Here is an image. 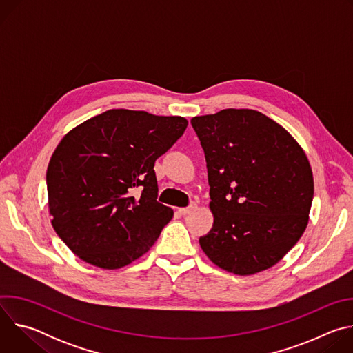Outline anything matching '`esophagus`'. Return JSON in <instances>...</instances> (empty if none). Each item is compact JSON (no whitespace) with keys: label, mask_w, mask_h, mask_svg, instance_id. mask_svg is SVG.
Here are the masks:
<instances>
[{"label":"esophagus","mask_w":353,"mask_h":353,"mask_svg":"<svg viewBox=\"0 0 353 353\" xmlns=\"http://www.w3.org/2000/svg\"><path fill=\"white\" fill-rule=\"evenodd\" d=\"M196 208V203L195 201H191V204L188 205V207H185V208H180L179 210V212L181 214V215H187V214H190L191 211H194Z\"/></svg>","instance_id":"obj_1"}]
</instances>
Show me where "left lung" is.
Returning <instances> with one entry per match:
<instances>
[{
  "instance_id": "8db88e82",
  "label": "left lung",
  "mask_w": 353,
  "mask_h": 353,
  "mask_svg": "<svg viewBox=\"0 0 353 353\" xmlns=\"http://www.w3.org/2000/svg\"><path fill=\"white\" fill-rule=\"evenodd\" d=\"M191 125L205 154L214 214L201 248L237 275L275 265L309 222L314 183L303 149L278 123L250 109L194 117Z\"/></svg>"
}]
</instances>
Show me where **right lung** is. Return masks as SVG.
<instances>
[{"label": "right lung", "mask_w": 353, "mask_h": 353, "mask_svg": "<svg viewBox=\"0 0 353 353\" xmlns=\"http://www.w3.org/2000/svg\"><path fill=\"white\" fill-rule=\"evenodd\" d=\"M187 120L112 109L71 130L50 159L52 225L81 260L103 270L128 265L173 218L158 203L154 170Z\"/></svg>", "instance_id": "right-lung-1"}]
</instances>
